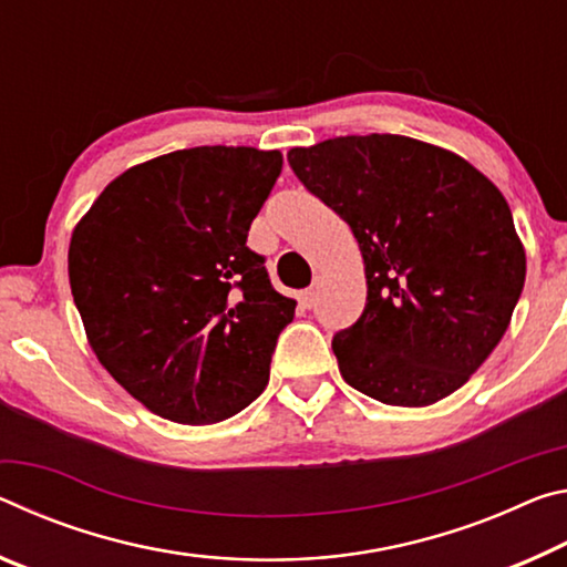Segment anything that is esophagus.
<instances>
[{"label":"esophagus","mask_w":567,"mask_h":567,"mask_svg":"<svg viewBox=\"0 0 567 567\" xmlns=\"http://www.w3.org/2000/svg\"><path fill=\"white\" fill-rule=\"evenodd\" d=\"M317 296H319V278H317V284L309 286V289H303L299 293V303L303 306V309H311V306L317 303Z\"/></svg>","instance_id":"34e87169"}]
</instances>
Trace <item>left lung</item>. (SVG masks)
<instances>
[{"instance_id":"obj_1","label":"left lung","mask_w":567,"mask_h":567,"mask_svg":"<svg viewBox=\"0 0 567 567\" xmlns=\"http://www.w3.org/2000/svg\"><path fill=\"white\" fill-rule=\"evenodd\" d=\"M289 163L364 258L367 306L331 341L347 384L394 406L457 392L505 337L525 286L497 185L452 151L389 133L291 147Z\"/></svg>"}]
</instances>
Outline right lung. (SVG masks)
Returning <instances> with one entry per match:
<instances>
[{
    "label": "right lung",
    "instance_id": "right-lung-1",
    "mask_svg": "<svg viewBox=\"0 0 567 567\" xmlns=\"http://www.w3.org/2000/svg\"><path fill=\"white\" fill-rule=\"evenodd\" d=\"M284 155L203 145L133 165L70 238L68 271L92 351L153 414L213 424L268 384L296 301L268 281L248 228Z\"/></svg>",
    "mask_w": 567,
    "mask_h": 567
}]
</instances>
